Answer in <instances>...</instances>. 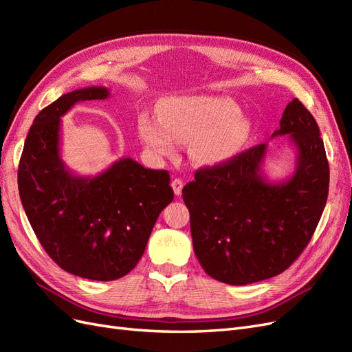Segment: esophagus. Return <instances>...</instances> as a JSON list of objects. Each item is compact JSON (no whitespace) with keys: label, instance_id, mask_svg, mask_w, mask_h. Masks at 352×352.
<instances>
[{"label":"esophagus","instance_id":"obj_1","mask_svg":"<svg viewBox=\"0 0 352 352\" xmlns=\"http://www.w3.org/2000/svg\"><path fill=\"white\" fill-rule=\"evenodd\" d=\"M172 188H173V192H175V195H180L182 194V189H184V182H182V179H173L172 180Z\"/></svg>","mask_w":352,"mask_h":352}]
</instances>
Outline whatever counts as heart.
Listing matches in <instances>:
<instances>
[{"label":"heart","instance_id":"obj_1","mask_svg":"<svg viewBox=\"0 0 352 352\" xmlns=\"http://www.w3.org/2000/svg\"><path fill=\"white\" fill-rule=\"evenodd\" d=\"M153 117L140 119L141 141L155 158H172L179 144H189L192 158L199 164L216 166L229 162L242 148L248 133V122L238 105L220 97H175Z\"/></svg>","mask_w":352,"mask_h":352}]
</instances>
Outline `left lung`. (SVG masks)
I'll return each instance as SVG.
<instances>
[{"label":"left lung","instance_id":"8db88e82","mask_svg":"<svg viewBox=\"0 0 352 352\" xmlns=\"http://www.w3.org/2000/svg\"><path fill=\"white\" fill-rule=\"evenodd\" d=\"M289 135L294 173L273 182L263 173L267 144L219 166L199 168L182 189L194 251L208 276L248 285L285 272L310 242L329 194L320 129L296 98L272 138Z\"/></svg>","mask_w":352,"mask_h":352}]
</instances>
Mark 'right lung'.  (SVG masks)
<instances>
[{
	"mask_svg": "<svg viewBox=\"0 0 352 352\" xmlns=\"http://www.w3.org/2000/svg\"><path fill=\"white\" fill-rule=\"evenodd\" d=\"M89 87L65 94L30 126L17 184L26 216L47 254L63 270L91 280H116L141 260L160 212L173 201L166 170L131 157L97 176L72 173L60 154L61 117L74 104L105 100Z\"/></svg>",
	"mask_w": 352,
	"mask_h": 352,
	"instance_id": "add662e5",
	"label": "right lung"
}]
</instances>
